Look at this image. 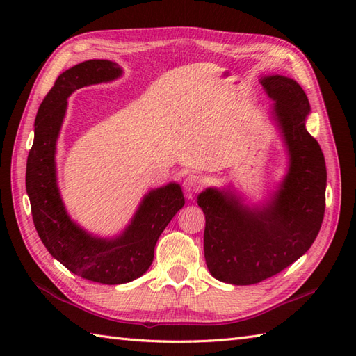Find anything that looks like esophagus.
<instances>
[{
	"label": "esophagus",
	"mask_w": 356,
	"mask_h": 356,
	"mask_svg": "<svg viewBox=\"0 0 356 356\" xmlns=\"http://www.w3.org/2000/svg\"><path fill=\"white\" fill-rule=\"evenodd\" d=\"M202 186H203V179L197 176V174H188V176L184 179V190L190 195L200 191Z\"/></svg>",
	"instance_id": "34e87169"
}]
</instances>
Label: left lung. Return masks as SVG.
I'll use <instances>...</instances> for the list:
<instances>
[{
  "label": "left lung",
  "instance_id": "1",
  "mask_svg": "<svg viewBox=\"0 0 356 356\" xmlns=\"http://www.w3.org/2000/svg\"><path fill=\"white\" fill-rule=\"evenodd\" d=\"M261 84L275 102L274 115L291 156L282 188L261 211L211 188L197 200L207 220L203 249L211 275L237 286L260 283L298 260L318 236L326 209V162L305 127L311 111L305 90L278 74Z\"/></svg>",
  "mask_w": 356,
  "mask_h": 356
}]
</instances>
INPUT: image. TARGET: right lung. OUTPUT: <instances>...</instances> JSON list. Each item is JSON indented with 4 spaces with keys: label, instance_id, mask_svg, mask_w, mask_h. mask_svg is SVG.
Segmentation results:
<instances>
[{
    "label": "right lung",
    "instance_id": "add662e5",
    "mask_svg": "<svg viewBox=\"0 0 356 356\" xmlns=\"http://www.w3.org/2000/svg\"><path fill=\"white\" fill-rule=\"evenodd\" d=\"M120 73L115 63L90 59L59 74L38 110L26 170L33 223L44 246L73 274L102 284H122L145 274L153 263L157 238L185 205L179 185L157 188L145 195L131 225L115 240L92 237L65 213L56 186L55 145L67 97L74 90L111 81Z\"/></svg>",
    "mask_w": 356,
    "mask_h": 356
}]
</instances>
